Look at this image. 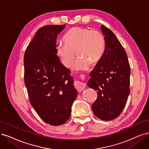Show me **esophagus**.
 Listing matches in <instances>:
<instances>
[{
  "label": "esophagus",
  "instance_id": "1",
  "mask_svg": "<svg viewBox=\"0 0 149 149\" xmlns=\"http://www.w3.org/2000/svg\"><path fill=\"white\" fill-rule=\"evenodd\" d=\"M85 86L86 85L85 84L81 83V82H80L79 81H77L75 82V88L77 90L79 91H82L85 88Z\"/></svg>",
  "mask_w": 149,
  "mask_h": 149
}]
</instances>
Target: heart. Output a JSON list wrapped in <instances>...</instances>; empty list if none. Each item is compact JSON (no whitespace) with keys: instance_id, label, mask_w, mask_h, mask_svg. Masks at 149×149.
Returning <instances> with one entry per match:
<instances>
[{"instance_id":"b5f03b06","label":"heart","mask_w":149,"mask_h":149,"mask_svg":"<svg viewBox=\"0 0 149 149\" xmlns=\"http://www.w3.org/2000/svg\"><path fill=\"white\" fill-rule=\"evenodd\" d=\"M65 43L56 48V54L65 68H70L75 59V70H86L91 63L96 64L101 59L105 48V39L101 33L88 27H76L70 29L64 37Z\"/></svg>"}]
</instances>
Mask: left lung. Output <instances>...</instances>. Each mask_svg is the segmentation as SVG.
Listing matches in <instances>:
<instances>
[{
	"label": "left lung",
	"mask_w": 149,
	"mask_h": 149,
	"mask_svg": "<svg viewBox=\"0 0 149 149\" xmlns=\"http://www.w3.org/2000/svg\"><path fill=\"white\" fill-rule=\"evenodd\" d=\"M106 47L101 59L90 73L88 86L96 90L97 97L92 104L96 116L111 120L122 113L129 96L131 69L127 54L113 32L101 27Z\"/></svg>",
	"instance_id": "8db88e82"
}]
</instances>
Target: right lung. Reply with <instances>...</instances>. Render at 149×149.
Listing matches in <instances>:
<instances>
[{
  "label": "right lung",
  "instance_id": "right-lung-1",
  "mask_svg": "<svg viewBox=\"0 0 149 149\" xmlns=\"http://www.w3.org/2000/svg\"><path fill=\"white\" fill-rule=\"evenodd\" d=\"M65 27H42L24 56V84L30 103L44 122L53 126L67 122L77 96L70 71L56 54V38Z\"/></svg>",
  "mask_w": 149,
  "mask_h": 149
}]
</instances>
